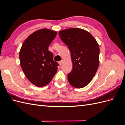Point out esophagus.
Returning a JSON list of instances; mask_svg holds the SVG:
<instances>
[{"instance_id": "1", "label": "esophagus", "mask_w": 125, "mask_h": 125, "mask_svg": "<svg viewBox=\"0 0 125 125\" xmlns=\"http://www.w3.org/2000/svg\"><path fill=\"white\" fill-rule=\"evenodd\" d=\"M63 62V60H61V61H60V62H58V63H59V65L60 66H61V65H62Z\"/></svg>"}]
</instances>
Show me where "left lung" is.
Here are the masks:
<instances>
[{
	"label": "left lung",
	"mask_w": 125,
	"mask_h": 125,
	"mask_svg": "<svg viewBox=\"0 0 125 125\" xmlns=\"http://www.w3.org/2000/svg\"><path fill=\"white\" fill-rule=\"evenodd\" d=\"M59 35L69 48L73 62L68 80L74 88H83L92 80L99 67V44L89 32L81 29L62 30Z\"/></svg>",
	"instance_id": "1"
}]
</instances>
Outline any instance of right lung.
Returning <instances> with one entry per match:
<instances>
[{
  "mask_svg": "<svg viewBox=\"0 0 125 125\" xmlns=\"http://www.w3.org/2000/svg\"><path fill=\"white\" fill-rule=\"evenodd\" d=\"M56 35V31L50 29L39 30L26 39L20 49L22 69L28 80L37 86L49 83L57 71L58 63L48 51L49 45Z\"/></svg>",
  "mask_w": 125,
  "mask_h": 125,
  "instance_id": "right-lung-1",
  "label": "right lung"
}]
</instances>
